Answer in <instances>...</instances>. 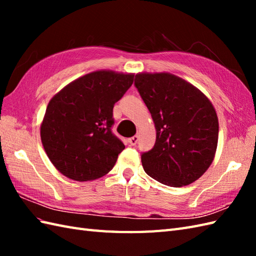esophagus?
<instances>
[{
	"label": "esophagus",
	"mask_w": 256,
	"mask_h": 256,
	"mask_svg": "<svg viewBox=\"0 0 256 256\" xmlns=\"http://www.w3.org/2000/svg\"><path fill=\"white\" fill-rule=\"evenodd\" d=\"M138 135H134V136L128 138V143H130V145L133 146V145L138 143Z\"/></svg>",
	"instance_id": "esophagus-1"
}]
</instances>
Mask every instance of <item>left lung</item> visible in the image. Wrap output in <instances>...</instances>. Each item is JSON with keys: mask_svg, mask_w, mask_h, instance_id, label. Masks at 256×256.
<instances>
[{"mask_svg": "<svg viewBox=\"0 0 256 256\" xmlns=\"http://www.w3.org/2000/svg\"><path fill=\"white\" fill-rule=\"evenodd\" d=\"M135 86L156 128L154 148L142 154L145 172L170 187L197 180L214 160L219 136L216 108L204 92L170 72H140Z\"/></svg>", "mask_w": 256, "mask_h": 256, "instance_id": "left-lung-1", "label": "left lung"}]
</instances>
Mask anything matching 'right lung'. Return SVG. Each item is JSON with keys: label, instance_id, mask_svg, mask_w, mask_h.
I'll use <instances>...</instances> for the list:
<instances>
[{"label": "right lung", "instance_id": "add662e5", "mask_svg": "<svg viewBox=\"0 0 256 256\" xmlns=\"http://www.w3.org/2000/svg\"><path fill=\"white\" fill-rule=\"evenodd\" d=\"M133 81L134 74L96 70L52 98L40 138L48 158L64 176L91 182L112 170L125 148L111 132L113 106Z\"/></svg>", "mask_w": 256, "mask_h": 256}]
</instances>
